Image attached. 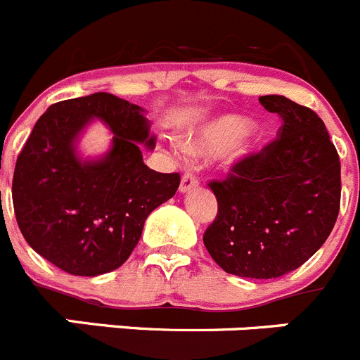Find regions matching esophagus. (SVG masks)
Listing matches in <instances>:
<instances>
[{
    "mask_svg": "<svg viewBox=\"0 0 360 360\" xmlns=\"http://www.w3.org/2000/svg\"><path fill=\"white\" fill-rule=\"evenodd\" d=\"M195 188H199V181L195 179V176H191V174H184L183 179H181V184H179L181 193H188V191L195 190Z\"/></svg>",
    "mask_w": 360,
    "mask_h": 360,
    "instance_id": "34e87169",
    "label": "esophagus"
}]
</instances>
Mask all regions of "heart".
Wrapping results in <instances>:
<instances>
[{
  "label": "heart",
  "instance_id": "heart-1",
  "mask_svg": "<svg viewBox=\"0 0 360 360\" xmlns=\"http://www.w3.org/2000/svg\"><path fill=\"white\" fill-rule=\"evenodd\" d=\"M250 119L240 113H220L184 133V146L177 143L181 153L190 150L199 156H217L235 146L234 156L241 158L254 153L263 143V134L250 129Z\"/></svg>",
  "mask_w": 360,
  "mask_h": 360
}]
</instances>
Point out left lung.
Instances as JSON below:
<instances>
[{"mask_svg": "<svg viewBox=\"0 0 360 360\" xmlns=\"http://www.w3.org/2000/svg\"><path fill=\"white\" fill-rule=\"evenodd\" d=\"M284 120L281 139L210 183L218 213L204 245L227 274L275 278L297 270L330 234L341 200V163L323 120L284 96L259 97Z\"/></svg>", "mask_w": 360, "mask_h": 360, "instance_id": "1", "label": "left lung"}]
</instances>
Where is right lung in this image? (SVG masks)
<instances>
[{"label":"right lung","mask_w":360,"mask_h":360,"mask_svg":"<svg viewBox=\"0 0 360 360\" xmlns=\"http://www.w3.org/2000/svg\"><path fill=\"white\" fill-rule=\"evenodd\" d=\"M146 110L97 92L51 104L37 120L15 163L12 199L30 247L60 270L96 277L126 263L147 217L176 195L179 174L143 163L154 149ZM94 120L114 134L103 155L79 142Z\"/></svg>","instance_id":"1"}]
</instances>
